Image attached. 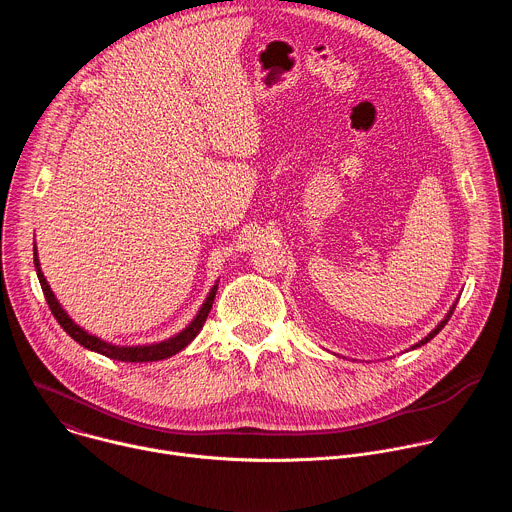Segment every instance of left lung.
<instances>
[{
  "instance_id": "8db88e82",
  "label": "left lung",
  "mask_w": 512,
  "mask_h": 512,
  "mask_svg": "<svg viewBox=\"0 0 512 512\" xmlns=\"http://www.w3.org/2000/svg\"><path fill=\"white\" fill-rule=\"evenodd\" d=\"M454 310H456V306H452V310H450V312H448V316H446V318H444V320H442V322H440V324H437V328H435V330H431V332H429V334H427V336H425V338H423V340H421V342H417V344H415V346H413V348H417V346H421V344H425V342H429V340H431V338H433V336H435V334H437V332H440V330H442V328H444V326H446V324H448V320H450V318H452V314H454Z\"/></svg>"
}]
</instances>
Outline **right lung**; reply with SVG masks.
Returning a JSON list of instances; mask_svg holds the SVG:
<instances>
[{"label": "right lung", "instance_id": "right-lung-1", "mask_svg": "<svg viewBox=\"0 0 512 512\" xmlns=\"http://www.w3.org/2000/svg\"><path fill=\"white\" fill-rule=\"evenodd\" d=\"M34 265H36V273H38V279H40V285H42V291H44V298L48 302V308L52 312V316L56 318V322L62 326V330L72 338L77 340L81 346L89 348V350H95L107 358H113V360H121V362H156V360H164L168 356H174L176 352H180L182 348H186L194 338L196 334L202 330L206 318H208V312L212 310V302H214V296H216V285L210 289V294L206 298V302L202 304L200 312L196 314V318L190 322V326L186 330H182L178 336L174 338H168L164 342H158V344H150V346H115V344H109L89 332H85L81 326H77L75 322H72L68 318V314L60 308V304L56 302L52 289L40 269V263H38V257H36V249H34Z\"/></svg>", "mask_w": 512, "mask_h": 512}]
</instances>
